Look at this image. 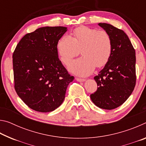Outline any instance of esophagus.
I'll return each instance as SVG.
<instances>
[{"mask_svg":"<svg viewBox=\"0 0 146 146\" xmlns=\"http://www.w3.org/2000/svg\"><path fill=\"white\" fill-rule=\"evenodd\" d=\"M75 80L76 81H78V82H84V81L86 80L85 79H84V78H75Z\"/></svg>","mask_w":146,"mask_h":146,"instance_id":"esophagus-1","label":"esophagus"}]
</instances>
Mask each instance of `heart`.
<instances>
[{
    "instance_id": "1",
    "label": "heart",
    "mask_w": 146,
    "mask_h": 146,
    "mask_svg": "<svg viewBox=\"0 0 146 146\" xmlns=\"http://www.w3.org/2000/svg\"><path fill=\"white\" fill-rule=\"evenodd\" d=\"M80 49L82 56L73 60L68 68L76 75L85 76L90 75L96 66L102 67L108 62L113 50L111 36L104 30L82 26L74 30L73 36L65 35L58 42V55L66 65Z\"/></svg>"
}]
</instances>
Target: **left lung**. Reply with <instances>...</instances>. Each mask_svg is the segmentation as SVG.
Masks as SVG:
<instances>
[{"label": "left lung", "mask_w": 146, "mask_h": 146, "mask_svg": "<svg viewBox=\"0 0 146 146\" xmlns=\"http://www.w3.org/2000/svg\"><path fill=\"white\" fill-rule=\"evenodd\" d=\"M98 26L111 36L113 50L104 68L94 77L98 87L90 97L97 107L111 110L124 103L134 90L135 50L124 31L106 23Z\"/></svg>", "instance_id": "left-lung-1"}]
</instances>
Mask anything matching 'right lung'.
<instances>
[{
	"label": "right lung",
	"mask_w": 146,
	"mask_h": 146,
	"mask_svg": "<svg viewBox=\"0 0 146 146\" xmlns=\"http://www.w3.org/2000/svg\"><path fill=\"white\" fill-rule=\"evenodd\" d=\"M62 26L42 27L24 35L13 54L15 89L22 100L38 112L60 106L74 79L59 60L58 40L67 31Z\"/></svg>",
	"instance_id": "add662e5"
}]
</instances>
